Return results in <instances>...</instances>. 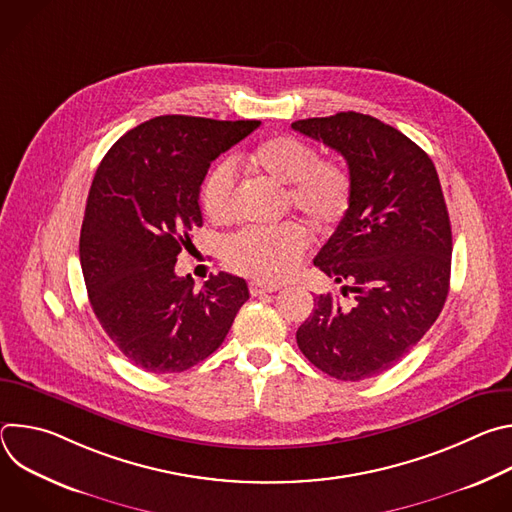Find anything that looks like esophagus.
Returning a JSON list of instances; mask_svg holds the SVG:
<instances>
[{
	"mask_svg": "<svg viewBox=\"0 0 512 512\" xmlns=\"http://www.w3.org/2000/svg\"><path fill=\"white\" fill-rule=\"evenodd\" d=\"M281 285L277 283H265V281H251L249 291L251 296H261V294H271V291H277Z\"/></svg>",
	"mask_w": 512,
	"mask_h": 512,
	"instance_id": "obj_1",
	"label": "esophagus"
}]
</instances>
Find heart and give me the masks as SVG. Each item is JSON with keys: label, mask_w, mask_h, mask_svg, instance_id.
I'll list each match as a JSON object with an SVG mask.
<instances>
[{"label": "heart", "mask_w": 512, "mask_h": 512, "mask_svg": "<svg viewBox=\"0 0 512 512\" xmlns=\"http://www.w3.org/2000/svg\"><path fill=\"white\" fill-rule=\"evenodd\" d=\"M249 168L285 186V208L300 212L316 233H332L350 210L354 182L350 170L318 152L300 137L275 135L243 154ZM237 174L229 160L218 162L204 178L200 200L214 223H227L235 212ZM308 247L306 231L296 223L273 229H249L233 235L225 247V263L257 281L275 283L294 273Z\"/></svg>", "instance_id": "b5f03b06"}]
</instances>
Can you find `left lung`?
<instances>
[{"mask_svg": "<svg viewBox=\"0 0 512 512\" xmlns=\"http://www.w3.org/2000/svg\"><path fill=\"white\" fill-rule=\"evenodd\" d=\"M344 156L354 196L314 265L342 283L314 300L298 328L304 356L338 381L397 364L440 316L452 269V227L431 158L399 129L354 111L291 123Z\"/></svg>", "mask_w": 512, "mask_h": 512, "instance_id": "8db88e82", "label": "left lung"}]
</instances>
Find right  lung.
Segmentation results:
<instances>
[{
	"instance_id": "obj_1",
	"label": "right lung",
	"mask_w": 512,
	"mask_h": 512,
	"mask_svg": "<svg viewBox=\"0 0 512 512\" xmlns=\"http://www.w3.org/2000/svg\"><path fill=\"white\" fill-rule=\"evenodd\" d=\"M261 121L162 115L129 129L93 178L81 229V267L93 312L135 367L182 373L227 338L249 300L243 277L210 275L194 291L176 261L202 227L200 184L210 162Z\"/></svg>"
}]
</instances>
